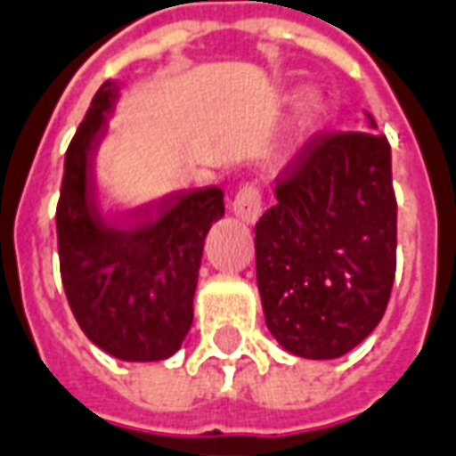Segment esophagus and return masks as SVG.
<instances>
[{
	"mask_svg": "<svg viewBox=\"0 0 456 456\" xmlns=\"http://www.w3.org/2000/svg\"><path fill=\"white\" fill-rule=\"evenodd\" d=\"M231 208L245 223H255L263 213V191L257 183H243L231 201Z\"/></svg>",
	"mask_w": 456,
	"mask_h": 456,
	"instance_id": "esophagus-1",
	"label": "esophagus"
}]
</instances>
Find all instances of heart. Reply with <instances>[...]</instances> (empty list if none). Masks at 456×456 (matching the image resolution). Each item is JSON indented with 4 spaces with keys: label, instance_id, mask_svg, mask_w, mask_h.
Instances as JSON below:
<instances>
[{
    "label": "heart",
    "instance_id": "heart-1",
    "mask_svg": "<svg viewBox=\"0 0 456 456\" xmlns=\"http://www.w3.org/2000/svg\"><path fill=\"white\" fill-rule=\"evenodd\" d=\"M316 112H319V105H316V100L312 95H305V98L299 100V108H297V125H299V130L306 132L314 127Z\"/></svg>",
    "mask_w": 456,
    "mask_h": 456
}]
</instances>
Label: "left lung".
I'll use <instances>...</instances> for the list:
<instances>
[{"label":"left lung","mask_w":456,"mask_h":456,"mask_svg":"<svg viewBox=\"0 0 456 456\" xmlns=\"http://www.w3.org/2000/svg\"><path fill=\"white\" fill-rule=\"evenodd\" d=\"M274 196L255 223L265 324L295 356H344L383 319L395 280L398 203L386 134L316 132Z\"/></svg>","instance_id":"left-lung-1"}]
</instances>
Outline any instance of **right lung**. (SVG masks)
I'll list each match as a JSON object with an SVG mask.
<instances>
[{
	"instance_id": "add662e5",
	"label": "right lung",
	"mask_w": 456,
	"mask_h": 456,
	"mask_svg": "<svg viewBox=\"0 0 456 456\" xmlns=\"http://www.w3.org/2000/svg\"><path fill=\"white\" fill-rule=\"evenodd\" d=\"M118 83L105 80L68 144L56 206L58 260L83 334L122 361L176 354L193 322L203 240L225 211L218 186L171 196L134 221L110 218L95 196L93 161Z\"/></svg>"
}]
</instances>
